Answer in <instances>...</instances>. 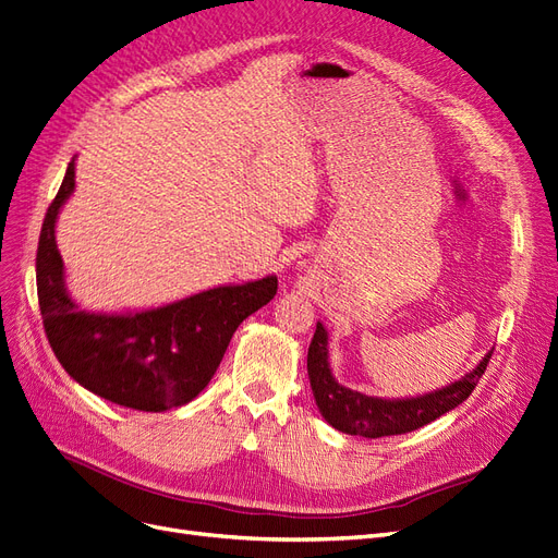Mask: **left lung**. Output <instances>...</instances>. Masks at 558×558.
I'll return each mask as SVG.
<instances>
[{
    "instance_id": "1",
    "label": "left lung",
    "mask_w": 558,
    "mask_h": 558,
    "mask_svg": "<svg viewBox=\"0 0 558 558\" xmlns=\"http://www.w3.org/2000/svg\"><path fill=\"white\" fill-rule=\"evenodd\" d=\"M326 342L328 338L324 326L317 324L313 342L307 347V377H311L315 402L322 416L336 429L365 439L407 435L411 429L437 421L446 411L456 409L471 396V390L476 388L478 379L485 375L492 359L489 352L473 373L429 396L411 400H379L349 390L333 379L331 369H328Z\"/></svg>"
}]
</instances>
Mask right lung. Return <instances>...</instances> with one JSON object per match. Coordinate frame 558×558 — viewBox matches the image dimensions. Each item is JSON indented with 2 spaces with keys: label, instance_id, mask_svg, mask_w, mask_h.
Wrapping results in <instances>:
<instances>
[{
  "label": "right lung",
  "instance_id": "obj_1",
  "mask_svg": "<svg viewBox=\"0 0 558 558\" xmlns=\"http://www.w3.org/2000/svg\"><path fill=\"white\" fill-rule=\"evenodd\" d=\"M69 170L44 218L36 251L38 307L61 367L92 393L137 411H165L197 398L211 381L239 324L278 292V278L195 294L135 315H89L64 290L54 243L61 204L73 193Z\"/></svg>",
  "mask_w": 558,
  "mask_h": 558
}]
</instances>
